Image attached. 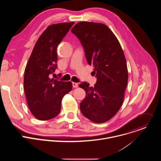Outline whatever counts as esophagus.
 Returning a JSON list of instances; mask_svg holds the SVG:
<instances>
[{"label": "esophagus", "instance_id": "34e87169", "mask_svg": "<svg viewBox=\"0 0 161 161\" xmlns=\"http://www.w3.org/2000/svg\"><path fill=\"white\" fill-rule=\"evenodd\" d=\"M72 84H73V86L74 88H77V87L78 86V83L73 82V83H72Z\"/></svg>", "mask_w": 161, "mask_h": 161}]
</instances>
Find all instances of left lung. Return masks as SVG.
<instances>
[{"mask_svg": "<svg viewBox=\"0 0 161 161\" xmlns=\"http://www.w3.org/2000/svg\"><path fill=\"white\" fill-rule=\"evenodd\" d=\"M71 32L80 41L97 77L94 87L86 82L79 85L86 92L81 111L92 122H106L115 115L124 101L128 71L123 50L113 32L101 23L81 21Z\"/></svg>", "mask_w": 161, "mask_h": 161, "instance_id": "obj_1", "label": "left lung"}]
</instances>
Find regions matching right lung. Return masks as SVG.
Here are the masks:
<instances>
[{"label": "right lung", "instance_id": "1", "mask_svg": "<svg viewBox=\"0 0 161 161\" xmlns=\"http://www.w3.org/2000/svg\"><path fill=\"white\" fill-rule=\"evenodd\" d=\"M75 22L60 23L48 26L37 39L27 64L24 87L29 109L40 120L57 117L64 96L72 90L71 81L51 79L58 60V45Z\"/></svg>", "mask_w": 161, "mask_h": 161}]
</instances>
